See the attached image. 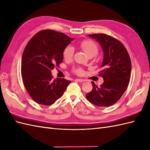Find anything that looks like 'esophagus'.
Masks as SVG:
<instances>
[{"mask_svg": "<svg viewBox=\"0 0 150 150\" xmlns=\"http://www.w3.org/2000/svg\"><path fill=\"white\" fill-rule=\"evenodd\" d=\"M75 81H77V82H85V81H86L85 80H83V79H75Z\"/></svg>", "mask_w": 150, "mask_h": 150, "instance_id": "34e87169", "label": "esophagus"}]
</instances>
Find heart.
Wrapping results in <instances>:
<instances>
[{
  "instance_id": "obj_1",
  "label": "heart",
  "mask_w": 150,
  "mask_h": 150,
  "mask_svg": "<svg viewBox=\"0 0 150 150\" xmlns=\"http://www.w3.org/2000/svg\"><path fill=\"white\" fill-rule=\"evenodd\" d=\"M79 46L81 48V49L88 55L89 57L95 56L98 53V47L97 45L94 43L91 40H86L82 41L79 43ZM74 48L70 46H68L65 48L63 51V57L65 60H70L74 56ZM73 72L76 75L82 76L84 75L85 71L84 69L81 67L75 68L73 69Z\"/></svg>"
}]
</instances>
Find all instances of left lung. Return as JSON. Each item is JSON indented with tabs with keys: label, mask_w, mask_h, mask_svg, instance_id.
<instances>
[{
	"label": "left lung",
	"mask_w": 150,
	"mask_h": 150,
	"mask_svg": "<svg viewBox=\"0 0 150 150\" xmlns=\"http://www.w3.org/2000/svg\"><path fill=\"white\" fill-rule=\"evenodd\" d=\"M98 41L103 50V60L99 75L104 81L100 87L92 82L93 89L86 95L87 100L98 107L116 103L126 91L130 82L131 60L123 44L105 34H89Z\"/></svg>",
	"instance_id": "1"
}]
</instances>
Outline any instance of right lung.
Wrapping results in <instances>:
<instances>
[{
    "mask_svg": "<svg viewBox=\"0 0 150 150\" xmlns=\"http://www.w3.org/2000/svg\"><path fill=\"white\" fill-rule=\"evenodd\" d=\"M74 38L45 29L37 33L27 44L21 64L23 85L32 99L51 105L60 98L70 83L64 79H53L51 70L63 61V51Z\"/></svg>",
    "mask_w": 150,
    "mask_h": 150,
    "instance_id": "obj_1",
    "label": "right lung"
}]
</instances>
